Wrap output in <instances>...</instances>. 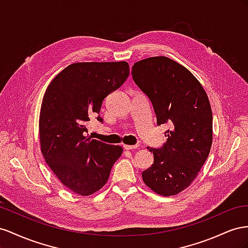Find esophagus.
<instances>
[{"instance_id":"obj_1","label":"esophagus","mask_w":248,"mask_h":248,"mask_svg":"<svg viewBox=\"0 0 248 248\" xmlns=\"http://www.w3.org/2000/svg\"><path fill=\"white\" fill-rule=\"evenodd\" d=\"M139 145L138 144H135V145H128V144H124V148L126 151H130V150H136V148H138Z\"/></svg>"}]
</instances>
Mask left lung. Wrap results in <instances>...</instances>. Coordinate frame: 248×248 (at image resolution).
Listing matches in <instances>:
<instances>
[{
  "label": "left lung",
  "instance_id": "left-lung-1",
  "mask_svg": "<svg viewBox=\"0 0 248 248\" xmlns=\"http://www.w3.org/2000/svg\"><path fill=\"white\" fill-rule=\"evenodd\" d=\"M132 77L151 101L157 124L170 125L163 145L147 147L154 163L142 172L143 182L160 195H175L194 181L211 150L213 115L208 95L186 67L164 56L136 62Z\"/></svg>",
  "mask_w": 248,
  "mask_h": 248
}]
</instances>
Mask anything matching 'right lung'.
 I'll list each match as a JSON object with an SVG mask.
<instances>
[{
	"instance_id": "obj_1",
	"label": "right lung",
	"mask_w": 248,
	"mask_h": 248,
	"mask_svg": "<svg viewBox=\"0 0 248 248\" xmlns=\"http://www.w3.org/2000/svg\"><path fill=\"white\" fill-rule=\"evenodd\" d=\"M122 62L74 63L48 85L39 117L41 152L48 167L73 192L87 196L107 183L123 147L85 136L91 116L100 123L104 98L128 79Z\"/></svg>"
}]
</instances>
